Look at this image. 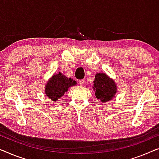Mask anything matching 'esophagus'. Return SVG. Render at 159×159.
<instances>
[{"instance_id":"esophagus-1","label":"esophagus","mask_w":159,"mask_h":159,"mask_svg":"<svg viewBox=\"0 0 159 159\" xmlns=\"http://www.w3.org/2000/svg\"><path fill=\"white\" fill-rule=\"evenodd\" d=\"M79 84L80 85V86H84V79L80 80H79Z\"/></svg>"}]
</instances>
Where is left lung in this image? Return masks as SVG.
Segmentation results:
<instances>
[{
    "label": "left lung",
    "instance_id": "8db88e82",
    "mask_svg": "<svg viewBox=\"0 0 159 159\" xmlns=\"http://www.w3.org/2000/svg\"><path fill=\"white\" fill-rule=\"evenodd\" d=\"M93 89L96 97L102 102L110 101L117 92L115 82L106 73H98L96 74Z\"/></svg>",
    "mask_w": 159,
    "mask_h": 159
}]
</instances>
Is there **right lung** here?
Segmentation results:
<instances>
[{
  "instance_id": "1",
  "label": "right lung",
  "mask_w": 159,
  "mask_h": 159,
  "mask_svg": "<svg viewBox=\"0 0 159 159\" xmlns=\"http://www.w3.org/2000/svg\"><path fill=\"white\" fill-rule=\"evenodd\" d=\"M76 84L75 80H73L70 78H67L59 72L53 75L47 83L44 88L45 94L52 101L56 102L67 92L69 87L75 86Z\"/></svg>"
}]
</instances>
